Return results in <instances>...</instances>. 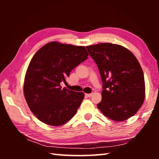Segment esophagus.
<instances>
[{"instance_id":"34e87169","label":"esophagus","mask_w":159,"mask_h":159,"mask_svg":"<svg viewBox=\"0 0 159 159\" xmlns=\"http://www.w3.org/2000/svg\"><path fill=\"white\" fill-rule=\"evenodd\" d=\"M93 95V93H90V94H85V96L88 97V98H90L91 96H92Z\"/></svg>"}]
</instances>
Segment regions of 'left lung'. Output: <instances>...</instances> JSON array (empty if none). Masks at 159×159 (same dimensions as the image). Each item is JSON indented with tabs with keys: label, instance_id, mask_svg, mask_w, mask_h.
Instances as JSON below:
<instances>
[{
	"label": "left lung",
	"instance_id": "1",
	"mask_svg": "<svg viewBox=\"0 0 159 159\" xmlns=\"http://www.w3.org/2000/svg\"><path fill=\"white\" fill-rule=\"evenodd\" d=\"M98 65L103 82L98 109L105 116L123 121L140 109L145 98L143 71L133 53L110 43L86 47Z\"/></svg>",
	"mask_w": 159,
	"mask_h": 159
}]
</instances>
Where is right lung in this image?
<instances>
[{"mask_svg":"<svg viewBox=\"0 0 159 159\" xmlns=\"http://www.w3.org/2000/svg\"><path fill=\"white\" fill-rule=\"evenodd\" d=\"M84 46L52 41L43 45L32 57L24 82V95L31 112L47 125L59 126L76 114L84 99L83 92L64 88L72 69L86 59Z\"/></svg>","mask_w":159,"mask_h":159,"instance_id":"right-lung-1","label":"right lung"}]
</instances>
